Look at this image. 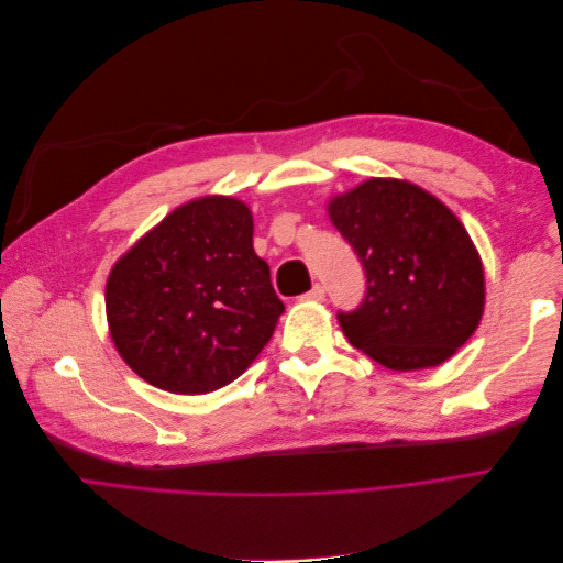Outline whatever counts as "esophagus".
Masks as SVG:
<instances>
[{
    "label": "esophagus",
    "instance_id": "esophagus-1",
    "mask_svg": "<svg viewBox=\"0 0 563 563\" xmlns=\"http://www.w3.org/2000/svg\"><path fill=\"white\" fill-rule=\"evenodd\" d=\"M323 294H327V291H323V286H321V284H314L312 291H310L308 296H305V298H310V300H323Z\"/></svg>",
    "mask_w": 563,
    "mask_h": 563
}]
</instances>
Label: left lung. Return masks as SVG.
Wrapping results in <instances>:
<instances>
[{"label":"left lung","mask_w":563,"mask_h":563,"mask_svg":"<svg viewBox=\"0 0 563 563\" xmlns=\"http://www.w3.org/2000/svg\"><path fill=\"white\" fill-rule=\"evenodd\" d=\"M327 211L366 272L360 310L338 314L350 343L391 371L451 360L486 305L482 255L457 216L399 178H368L331 197Z\"/></svg>","instance_id":"obj_1"}]
</instances>
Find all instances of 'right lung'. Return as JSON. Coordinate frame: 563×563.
Wrapping results in <instances>:
<instances>
[{
    "mask_svg": "<svg viewBox=\"0 0 563 563\" xmlns=\"http://www.w3.org/2000/svg\"><path fill=\"white\" fill-rule=\"evenodd\" d=\"M282 312L269 267L253 251V213L228 195L180 203L119 255L106 284L119 356L174 395H207L240 378Z\"/></svg>",
    "mask_w": 563,
    "mask_h": 563,
    "instance_id": "obj_1",
    "label": "right lung"
}]
</instances>
